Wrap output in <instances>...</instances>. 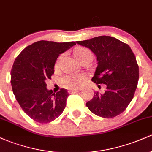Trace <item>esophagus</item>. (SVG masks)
I'll return each instance as SVG.
<instances>
[{"mask_svg": "<svg viewBox=\"0 0 152 152\" xmlns=\"http://www.w3.org/2000/svg\"><path fill=\"white\" fill-rule=\"evenodd\" d=\"M80 89H70L69 91V94H75V93H77V92L80 91Z\"/></svg>", "mask_w": 152, "mask_h": 152, "instance_id": "1", "label": "esophagus"}]
</instances>
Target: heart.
<instances>
[{"label": "heart", "instance_id": "heart-1", "mask_svg": "<svg viewBox=\"0 0 152 152\" xmlns=\"http://www.w3.org/2000/svg\"><path fill=\"white\" fill-rule=\"evenodd\" d=\"M75 56L76 59L79 61L86 55H91L88 50L83 48H78L75 50ZM85 80V76L81 74H73L66 76L63 78V82L66 86L70 88H78L83 83Z\"/></svg>", "mask_w": 152, "mask_h": 152}]
</instances>
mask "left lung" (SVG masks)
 <instances>
[{
    "instance_id": "1",
    "label": "left lung",
    "mask_w": 152,
    "mask_h": 152,
    "mask_svg": "<svg viewBox=\"0 0 152 152\" xmlns=\"http://www.w3.org/2000/svg\"><path fill=\"white\" fill-rule=\"evenodd\" d=\"M96 57L97 67L91 81L105 84L104 94L94 93L86 106L93 114L113 118L121 114L133 99L139 81V66L129 45L117 38L102 36L76 41Z\"/></svg>"
}]
</instances>
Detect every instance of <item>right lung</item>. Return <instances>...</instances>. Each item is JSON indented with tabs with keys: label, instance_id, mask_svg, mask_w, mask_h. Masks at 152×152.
<instances>
[{
	"label": "right lung",
	"instance_id": "add662e5",
	"mask_svg": "<svg viewBox=\"0 0 152 152\" xmlns=\"http://www.w3.org/2000/svg\"><path fill=\"white\" fill-rule=\"evenodd\" d=\"M75 42L40 41L27 46L15 58L11 73L13 92L23 111L35 121L50 122L62 114L69 96L61 88L53 93L46 80L54 74L56 61Z\"/></svg>",
	"mask_w": 152,
	"mask_h": 152
}]
</instances>
